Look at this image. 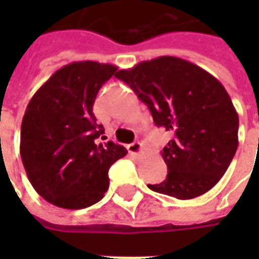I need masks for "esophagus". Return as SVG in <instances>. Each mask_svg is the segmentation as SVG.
Instances as JSON below:
<instances>
[{
  "label": "esophagus",
  "instance_id": "34e87169",
  "mask_svg": "<svg viewBox=\"0 0 259 259\" xmlns=\"http://www.w3.org/2000/svg\"><path fill=\"white\" fill-rule=\"evenodd\" d=\"M127 151L132 155H140V152L143 151V144H141L140 141H135V143H132V144L127 146Z\"/></svg>",
  "mask_w": 259,
  "mask_h": 259
}]
</instances>
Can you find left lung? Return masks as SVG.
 Returning <instances> with one entry per match:
<instances>
[{
	"instance_id": "1",
	"label": "left lung",
	"mask_w": 259,
	"mask_h": 259,
	"mask_svg": "<svg viewBox=\"0 0 259 259\" xmlns=\"http://www.w3.org/2000/svg\"><path fill=\"white\" fill-rule=\"evenodd\" d=\"M115 76L146 104L157 126L174 133L161 152L168 176L148 189L178 200L211 190L239 146V115L222 83L176 57L143 61Z\"/></svg>"
}]
</instances>
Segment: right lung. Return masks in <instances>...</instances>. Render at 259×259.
Segmentation results:
<instances>
[{
	"label": "right lung",
	"instance_id": "right-lung-1",
	"mask_svg": "<svg viewBox=\"0 0 259 259\" xmlns=\"http://www.w3.org/2000/svg\"><path fill=\"white\" fill-rule=\"evenodd\" d=\"M116 69L94 61L65 65L27 104L20 157L31 186L50 204L81 209L98 202L111 165L127 154L112 141L98 143L104 127L93 112L97 93Z\"/></svg>",
	"mask_w": 259,
	"mask_h": 259
}]
</instances>
